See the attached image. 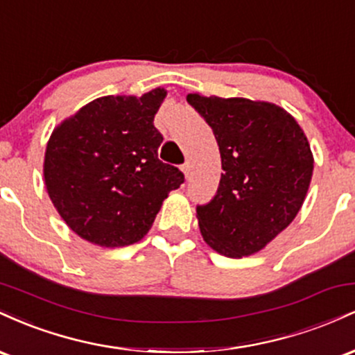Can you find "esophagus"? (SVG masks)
Wrapping results in <instances>:
<instances>
[{
    "label": "esophagus",
    "instance_id": "1",
    "mask_svg": "<svg viewBox=\"0 0 355 355\" xmlns=\"http://www.w3.org/2000/svg\"><path fill=\"white\" fill-rule=\"evenodd\" d=\"M182 172L185 173L187 178H189V175H190V162H185V164L182 165Z\"/></svg>",
    "mask_w": 355,
    "mask_h": 355
}]
</instances>
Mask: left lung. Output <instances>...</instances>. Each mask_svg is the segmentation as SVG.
Wrapping results in <instances>:
<instances>
[{
	"instance_id": "obj_1",
	"label": "left lung",
	"mask_w": 355,
	"mask_h": 355,
	"mask_svg": "<svg viewBox=\"0 0 355 355\" xmlns=\"http://www.w3.org/2000/svg\"><path fill=\"white\" fill-rule=\"evenodd\" d=\"M187 101L214 130L222 158L217 193L197 207L203 240L232 259L255 254L305 200L313 170L307 137L291 113L267 101L200 93Z\"/></svg>"
}]
</instances>
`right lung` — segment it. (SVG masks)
Returning <instances> with one entry per match:
<instances>
[{
	"label": "right lung",
	"mask_w": 355,
	"mask_h": 355,
	"mask_svg": "<svg viewBox=\"0 0 355 355\" xmlns=\"http://www.w3.org/2000/svg\"><path fill=\"white\" fill-rule=\"evenodd\" d=\"M166 96H101L53 130L44 185L53 205L81 239L125 247L148 234L162 203L183 183L177 166L158 160L164 141L153 118Z\"/></svg>",
	"instance_id": "1"
}]
</instances>
